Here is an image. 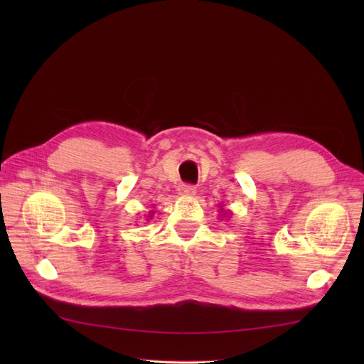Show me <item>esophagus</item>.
<instances>
[{
    "mask_svg": "<svg viewBox=\"0 0 364 364\" xmlns=\"http://www.w3.org/2000/svg\"><path fill=\"white\" fill-rule=\"evenodd\" d=\"M178 192H180V196L183 197H194L197 194V188L191 186V184H181V186L178 188Z\"/></svg>",
    "mask_w": 364,
    "mask_h": 364,
    "instance_id": "esophagus-1",
    "label": "esophagus"
}]
</instances>
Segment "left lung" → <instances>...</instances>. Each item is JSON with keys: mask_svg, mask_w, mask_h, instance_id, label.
I'll return each instance as SVG.
<instances>
[{"mask_svg": "<svg viewBox=\"0 0 364 364\" xmlns=\"http://www.w3.org/2000/svg\"><path fill=\"white\" fill-rule=\"evenodd\" d=\"M220 215H222V218H225V215H228V218H230V215H231V211H228V210H223V208L220 206Z\"/></svg>", "mask_w": 364, "mask_h": 364, "instance_id": "1", "label": "left lung"}]
</instances>
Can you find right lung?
I'll return each mask as SVG.
<instances>
[{
    "label": "right lung",
    "mask_w": 364,
    "mask_h": 364,
    "mask_svg": "<svg viewBox=\"0 0 364 364\" xmlns=\"http://www.w3.org/2000/svg\"><path fill=\"white\" fill-rule=\"evenodd\" d=\"M146 218H149V219H151V218H153V211H150V214H149V215H146Z\"/></svg>",
    "instance_id": "right-lung-1"
}]
</instances>
